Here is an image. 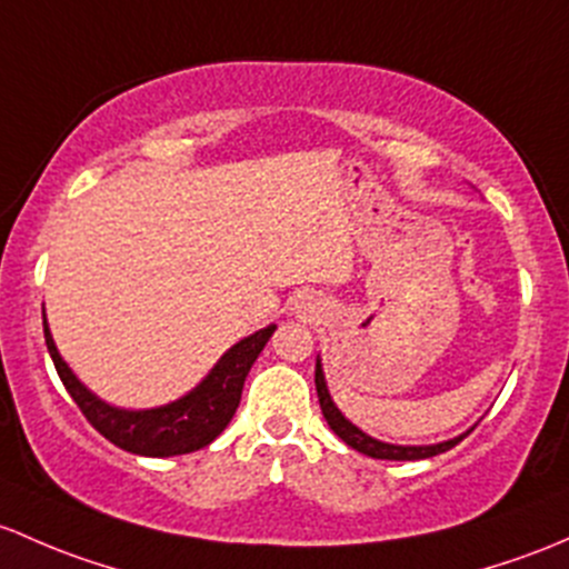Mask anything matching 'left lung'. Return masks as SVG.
I'll list each match as a JSON object with an SVG mask.
<instances>
[{
	"label": "left lung",
	"instance_id": "left-lung-1",
	"mask_svg": "<svg viewBox=\"0 0 569 569\" xmlns=\"http://www.w3.org/2000/svg\"><path fill=\"white\" fill-rule=\"evenodd\" d=\"M316 392H319V403H321V415H325L327 426L335 430V436L346 441L351 450L362 452L368 458H381V460H422V458H433L439 452H447L450 447H456L466 433L456 436V439L439 441V445H390V441H379L373 436H368L365 430H360L351 420H346L343 411L335 406L330 390H327V379H325V368H321V360H316Z\"/></svg>",
	"mask_w": 569,
	"mask_h": 569
}]
</instances>
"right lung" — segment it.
Returning a JSON list of instances; mask_svg holds the SVG:
<instances>
[{
    "label": "right lung",
    "mask_w": 569,
    "mask_h": 569,
    "mask_svg": "<svg viewBox=\"0 0 569 569\" xmlns=\"http://www.w3.org/2000/svg\"><path fill=\"white\" fill-rule=\"evenodd\" d=\"M274 330L278 327L269 325L264 330L248 335V338L231 346L204 379L193 390L184 392L182 398L154 406V409H119V406H111L103 398H98L62 360L51 338V330H48L43 310L48 355H51L64 390L79 403V409L92 422V428L100 430L111 445L147 458L184 456V452H196L201 447L212 445L234 417L239 398H242L244 379H248L250 368L259 360L261 349H264Z\"/></svg>",
    "instance_id": "right-lung-1"
}]
</instances>
